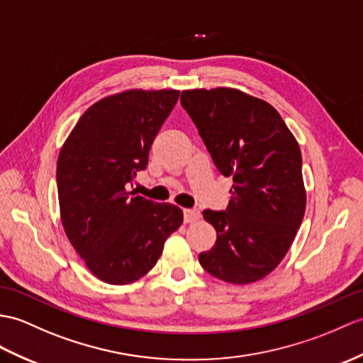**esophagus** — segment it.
<instances>
[{
	"label": "esophagus",
	"mask_w": 363,
	"mask_h": 363,
	"mask_svg": "<svg viewBox=\"0 0 363 363\" xmlns=\"http://www.w3.org/2000/svg\"><path fill=\"white\" fill-rule=\"evenodd\" d=\"M199 218H201V212L198 208H185L184 210V221L185 223H196V221H199Z\"/></svg>",
	"instance_id": "obj_1"
}]
</instances>
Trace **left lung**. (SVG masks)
Wrapping results in <instances>:
<instances>
[{
  "mask_svg": "<svg viewBox=\"0 0 363 363\" xmlns=\"http://www.w3.org/2000/svg\"><path fill=\"white\" fill-rule=\"evenodd\" d=\"M181 104L233 179L225 212H204L216 242L199 263L223 281L255 283L281 263L305 216L298 142L271 104L240 89H185Z\"/></svg>",
  "mask_w": 363,
  "mask_h": 363,
  "instance_id": "obj_1",
  "label": "left lung"
}]
</instances>
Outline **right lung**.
Returning <instances> with one entry per match:
<instances>
[{
  "instance_id": "add662e5",
  "label": "right lung",
  "mask_w": 363,
  "mask_h": 363,
  "mask_svg": "<svg viewBox=\"0 0 363 363\" xmlns=\"http://www.w3.org/2000/svg\"><path fill=\"white\" fill-rule=\"evenodd\" d=\"M178 99V89H126L100 99L58 155L65 233L89 272L105 283L130 284L148 274L184 221L178 206L128 191Z\"/></svg>"
}]
</instances>
